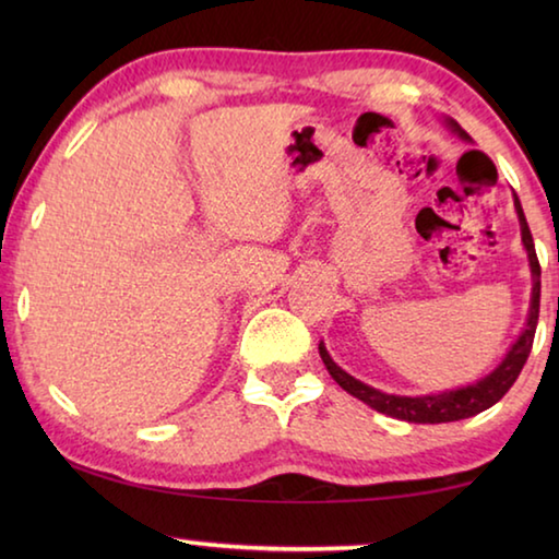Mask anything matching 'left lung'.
I'll list each match as a JSON object with an SVG mask.
<instances>
[{
    "mask_svg": "<svg viewBox=\"0 0 559 559\" xmlns=\"http://www.w3.org/2000/svg\"><path fill=\"white\" fill-rule=\"evenodd\" d=\"M449 128L453 132H459V138L468 140L471 135L463 130L456 120H447ZM515 197V212L520 219V234H523V246L527 251V261H530V273H533V296H530V313H527V323L525 330L520 333V337L513 343V347L508 349V355L503 362H500L493 372L486 374L484 380L466 384V386H456V390H447L439 394H427V396H400V394H386L374 390V386L365 384L355 380L353 374H347L343 367H337L333 362V357L328 355L325 345L320 343V357L328 367V372L333 380L343 386L347 394L357 396L359 402H365L367 406H372L380 414L392 416V419H402V421H412V424H447V421H459V419H468V416H476L488 406H493L506 396V392L513 386L518 380L520 370L527 362L530 349H533V340H535V328H537V316H540V261H537L535 253V243H533V234H530V226L525 222L523 206Z\"/></svg>",
    "mask_w": 559,
    "mask_h": 559,
    "instance_id": "obj_1",
    "label": "left lung"
}]
</instances>
